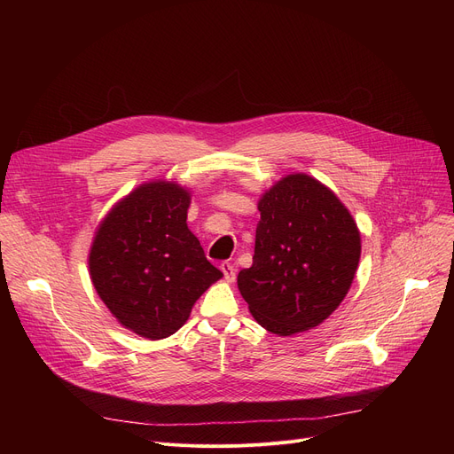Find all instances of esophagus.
<instances>
[{"label": "esophagus", "instance_id": "esophagus-1", "mask_svg": "<svg viewBox=\"0 0 454 454\" xmlns=\"http://www.w3.org/2000/svg\"><path fill=\"white\" fill-rule=\"evenodd\" d=\"M221 270H223V274H224V278H226L228 281H233V279H235V267H233L231 263H228V261H223V263H221Z\"/></svg>", "mask_w": 454, "mask_h": 454}]
</instances>
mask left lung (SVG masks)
I'll return each instance as SVG.
<instances>
[{
	"instance_id": "1",
	"label": "left lung",
	"mask_w": 454,
	"mask_h": 454,
	"mask_svg": "<svg viewBox=\"0 0 454 454\" xmlns=\"http://www.w3.org/2000/svg\"><path fill=\"white\" fill-rule=\"evenodd\" d=\"M254 263L237 285L259 325L279 337L313 329L346 298L361 233L329 187L303 173L261 197Z\"/></svg>"
}]
</instances>
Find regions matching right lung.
I'll use <instances>...</instances> for the list:
<instances>
[{"label": "right lung", "instance_id": "obj_1", "mask_svg": "<svg viewBox=\"0 0 454 454\" xmlns=\"http://www.w3.org/2000/svg\"><path fill=\"white\" fill-rule=\"evenodd\" d=\"M189 191L149 182L117 202L88 255L95 291L123 327L149 340L171 337L211 283L223 278L187 228Z\"/></svg>", "mask_w": 454, "mask_h": 454}]
</instances>
